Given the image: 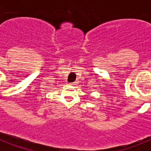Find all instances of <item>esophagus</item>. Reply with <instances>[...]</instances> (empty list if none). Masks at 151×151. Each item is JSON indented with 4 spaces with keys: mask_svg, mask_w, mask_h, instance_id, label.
<instances>
[{
    "mask_svg": "<svg viewBox=\"0 0 151 151\" xmlns=\"http://www.w3.org/2000/svg\"><path fill=\"white\" fill-rule=\"evenodd\" d=\"M71 85H78V81H74V82H72V83H71Z\"/></svg>",
    "mask_w": 151,
    "mask_h": 151,
    "instance_id": "1",
    "label": "esophagus"
}]
</instances>
